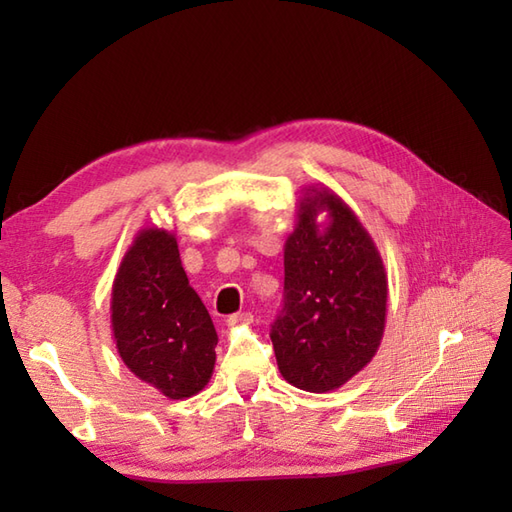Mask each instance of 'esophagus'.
<instances>
[{
  "label": "esophagus",
  "mask_w": 512,
  "mask_h": 512,
  "mask_svg": "<svg viewBox=\"0 0 512 512\" xmlns=\"http://www.w3.org/2000/svg\"><path fill=\"white\" fill-rule=\"evenodd\" d=\"M248 323H253V314L250 312H237V314H231V317L226 319V325H248Z\"/></svg>",
  "instance_id": "obj_1"
}]
</instances>
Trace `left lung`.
Masks as SVG:
<instances>
[{"instance_id":"8db88e82","label":"left lung","mask_w":512,"mask_h":512,"mask_svg":"<svg viewBox=\"0 0 512 512\" xmlns=\"http://www.w3.org/2000/svg\"><path fill=\"white\" fill-rule=\"evenodd\" d=\"M284 275V310L270 332L279 372L303 391L328 394L378 352L387 273L372 235L325 184L303 189L284 246Z\"/></svg>"}]
</instances>
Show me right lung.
<instances>
[{"label":"right lung","instance_id":"right-lung-1","mask_svg":"<svg viewBox=\"0 0 512 512\" xmlns=\"http://www.w3.org/2000/svg\"><path fill=\"white\" fill-rule=\"evenodd\" d=\"M110 312L118 356L143 383L169 400L191 398L209 383L217 332L171 231L136 233L114 277Z\"/></svg>","mask_w":512,"mask_h":512}]
</instances>
